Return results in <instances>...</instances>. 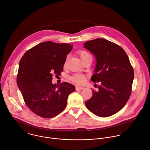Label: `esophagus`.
Here are the masks:
<instances>
[{"mask_svg":"<svg viewBox=\"0 0 150 150\" xmlns=\"http://www.w3.org/2000/svg\"><path fill=\"white\" fill-rule=\"evenodd\" d=\"M82 89H83V87L79 86H76V90H82Z\"/></svg>","mask_w":150,"mask_h":150,"instance_id":"34e87169","label":"esophagus"}]
</instances>
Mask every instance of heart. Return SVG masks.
Instances as JSON below:
<instances>
[{"instance_id":"heart-1","label":"heart","mask_w":150,"mask_h":150,"mask_svg":"<svg viewBox=\"0 0 150 150\" xmlns=\"http://www.w3.org/2000/svg\"><path fill=\"white\" fill-rule=\"evenodd\" d=\"M77 54L81 59V60L83 62L86 59L89 57H92L91 54L86 50H79L77 52ZM70 80L74 83L78 84H83L85 83L86 81V76L81 74H76L70 77Z\"/></svg>"}]
</instances>
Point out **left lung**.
<instances>
[{"mask_svg":"<svg viewBox=\"0 0 150 150\" xmlns=\"http://www.w3.org/2000/svg\"><path fill=\"white\" fill-rule=\"evenodd\" d=\"M84 45L97 60L91 80L100 83L97 90H92L93 96L85 102L86 106L97 116H111L121 110L130 97L133 68L124 50L114 43L98 38Z\"/></svg>","mask_w":150,"mask_h":150,"instance_id":"8db88e82","label":"left lung"}]
</instances>
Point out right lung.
<instances>
[{
    "mask_svg": "<svg viewBox=\"0 0 150 150\" xmlns=\"http://www.w3.org/2000/svg\"><path fill=\"white\" fill-rule=\"evenodd\" d=\"M73 46L48 41L28 50L21 58L17 76L18 86L28 108L36 115L53 118L67 105L69 95L75 87L67 82L53 84V75L60 76L67 55Z\"/></svg>",
    "mask_w": 150,
    "mask_h": 150,
    "instance_id": "1",
    "label": "right lung"
}]
</instances>
